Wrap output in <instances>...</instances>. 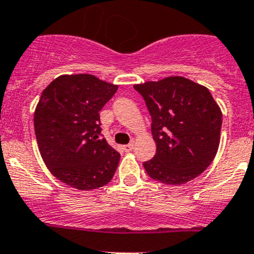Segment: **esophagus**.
<instances>
[{
	"label": "esophagus",
	"instance_id": "1",
	"mask_svg": "<svg viewBox=\"0 0 254 254\" xmlns=\"http://www.w3.org/2000/svg\"><path fill=\"white\" fill-rule=\"evenodd\" d=\"M123 148H124L125 152H130V151H132V148H134V145L130 142V143H127V145H125Z\"/></svg>",
	"mask_w": 254,
	"mask_h": 254
}]
</instances>
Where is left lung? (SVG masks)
I'll return each instance as SVG.
<instances>
[{"label":"left lung","instance_id":"obj_1","mask_svg":"<svg viewBox=\"0 0 254 254\" xmlns=\"http://www.w3.org/2000/svg\"><path fill=\"white\" fill-rule=\"evenodd\" d=\"M151 115L153 158L143 162L155 181L179 186L204 172L220 143L222 113L206 87L181 76L135 84Z\"/></svg>","mask_w":254,"mask_h":254}]
</instances>
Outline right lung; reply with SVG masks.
<instances>
[{
	"label": "right lung",
	"mask_w": 254,
	"mask_h": 254,
	"mask_svg": "<svg viewBox=\"0 0 254 254\" xmlns=\"http://www.w3.org/2000/svg\"><path fill=\"white\" fill-rule=\"evenodd\" d=\"M117 89L81 73L59 76L43 91L34 113L35 136L49 171L63 183L91 190L112 181L120 153L101 137L99 112Z\"/></svg>",
	"instance_id": "1"
}]
</instances>
